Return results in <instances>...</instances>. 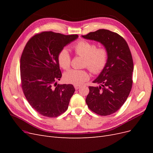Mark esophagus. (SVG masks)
<instances>
[{
	"label": "esophagus",
	"instance_id": "1",
	"mask_svg": "<svg viewBox=\"0 0 153 153\" xmlns=\"http://www.w3.org/2000/svg\"><path fill=\"white\" fill-rule=\"evenodd\" d=\"M74 87H75V89L76 90H77V89H79V88L80 87V85H74Z\"/></svg>",
	"mask_w": 153,
	"mask_h": 153
}]
</instances>
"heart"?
Returning <instances> with one entry per match:
<instances>
[{"mask_svg":"<svg viewBox=\"0 0 153 153\" xmlns=\"http://www.w3.org/2000/svg\"><path fill=\"white\" fill-rule=\"evenodd\" d=\"M73 48L76 55L85 58L84 66L94 75L102 72L107 64L108 52L106 48H97L95 43L82 39L74 45ZM57 61L59 66L65 70L70 68L71 57L66 49H62L59 52ZM64 78L69 84L78 85L89 80L90 75L85 69H71L64 74Z\"/></svg>","mask_w":153,"mask_h":153,"instance_id":"1","label":"heart"}]
</instances>
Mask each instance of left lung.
Returning <instances> with one entry per match:
<instances>
[{"label":"left lung","instance_id":"obj_1","mask_svg":"<svg viewBox=\"0 0 153 153\" xmlns=\"http://www.w3.org/2000/svg\"><path fill=\"white\" fill-rule=\"evenodd\" d=\"M83 38L103 44L108 52L107 64L93 82L98 87L89 86L85 101L92 112L105 116L121 107L131 91L133 62L128 45L116 32L99 29Z\"/></svg>","mask_w":153,"mask_h":153}]
</instances>
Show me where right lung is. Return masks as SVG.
<instances>
[{"label": "right lung", "instance_id": "add662e5", "mask_svg": "<svg viewBox=\"0 0 153 153\" xmlns=\"http://www.w3.org/2000/svg\"><path fill=\"white\" fill-rule=\"evenodd\" d=\"M78 37L41 32L32 36L23 50L20 66L22 90L32 108L43 116L56 117L68 108L75 89L71 84H57L62 77L57 55Z\"/></svg>", "mask_w": 153, "mask_h": 153}]
</instances>
